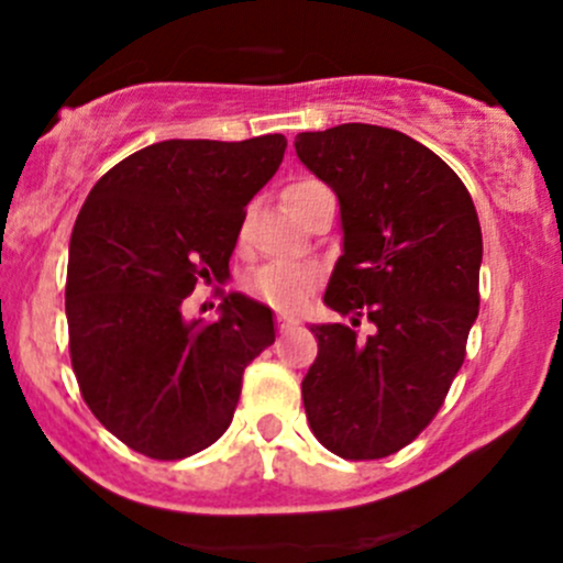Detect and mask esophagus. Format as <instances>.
I'll use <instances>...</instances> for the list:
<instances>
[{"mask_svg": "<svg viewBox=\"0 0 563 563\" xmlns=\"http://www.w3.org/2000/svg\"><path fill=\"white\" fill-rule=\"evenodd\" d=\"M297 323H299L297 316H288V313L277 316V327H280V332H288V329H294Z\"/></svg>", "mask_w": 563, "mask_h": 563, "instance_id": "1", "label": "esophagus"}]
</instances>
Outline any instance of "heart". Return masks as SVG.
<instances>
[{
  "label": "heart",
  "mask_w": 563,
  "mask_h": 563,
  "mask_svg": "<svg viewBox=\"0 0 563 563\" xmlns=\"http://www.w3.org/2000/svg\"><path fill=\"white\" fill-rule=\"evenodd\" d=\"M310 187L318 185L316 181H294L291 187H286L283 198L288 201L294 196H302ZM316 286L318 269L302 261H269V264L258 266L247 280V291L275 308L277 313H299L310 302Z\"/></svg>",
  "instance_id": "heart-1"
}]
</instances>
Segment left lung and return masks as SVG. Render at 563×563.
<instances>
[{"mask_svg": "<svg viewBox=\"0 0 563 563\" xmlns=\"http://www.w3.org/2000/svg\"><path fill=\"white\" fill-rule=\"evenodd\" d=\"M297 157L340 201L343 255L323 305L377 323H310L302 382L310 430L345 460L411 444L439 413L479 313L482 229L460 176L397 130L349 122L299 133Z\"/></svg>", "mask_w": 563, "mask_h": 563, "instance_id": "8db88e82", "label": "left lung"}]
</instances>
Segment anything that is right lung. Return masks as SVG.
<instances>
[{"label":"right lung","instance_id":"1","mask_svg":"<svg viewBox=\"0 0 563 563\" xmlns=\"http://www.w3.org/2000/svg\"><path fill=\"white\" fill-rule=\"evenodd\" d=\"M283 152L280 133L161 141L117 163L78 212L65 288L73 371L103 428L141 455L214 444L242 373L275 343L272 310L245 294H225L212 323L181 316V302L229 277L245 207Z\"/></svg>","mask_w":563,"mask_h":563}]
</instances>
